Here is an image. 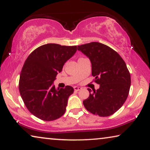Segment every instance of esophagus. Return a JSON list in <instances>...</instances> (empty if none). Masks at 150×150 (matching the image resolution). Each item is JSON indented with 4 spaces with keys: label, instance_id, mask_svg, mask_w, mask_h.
Listing matches in <instances>:
<instances>
[{
    "label": "esophagus",
    "instance_id": "obj_1",
    "mask_svg": "<svg viewBox=\"0 0 150 150\" xmlns=\"http://www.w3.org/2000/svg\"><path fill=\"white\" fill-rule=\"evenodd\" d=\"M74 91H79L82 89V88L81 87H74Z\"/></svg>",
    "mask_w": 150,
    "mask_h": 150
}]
</instances>
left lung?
Listing matches in <instances>:
<instances>
[{
	"mask_svg": "<svg viewBox=\"0 0 150 150\" xmlns=\"http://www.w3.org/2000/svg\"><path fill=\"white\" fill-rule=\"evenodd\" d=\"M90 59L91 74L99 84L98 89H88L89 96L83 101L86 109L100 117H108L122 107L130 91V74L126 63L116 51L99 42L77 48Z\"/></svg>",
	"mask_w": 150,
	"mask_h": 150,
	"instance_id": "8db88e82",
	"label": "left lung"
}]
</instances>
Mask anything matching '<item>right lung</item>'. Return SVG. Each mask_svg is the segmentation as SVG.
<instances>
[{"label":"right lung","instance_id":"add662e5","mask_svg":"<svg viewBox=\"0 0 150 150\" xmlns=\"http://www.w3.org/2000/svg\"><path fill=\"white\" fill-rule=\"evenodd\" d=\"M77 46L47 44L29 54L24 63L19 81L20 96L28 110L44 121H53L65 113L71 86L55 89L53 82Z\"/></svg>","mask_w":150,"mask_h":150}]
</instances>
